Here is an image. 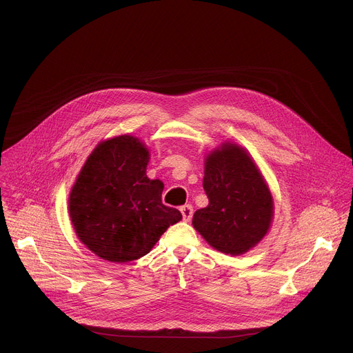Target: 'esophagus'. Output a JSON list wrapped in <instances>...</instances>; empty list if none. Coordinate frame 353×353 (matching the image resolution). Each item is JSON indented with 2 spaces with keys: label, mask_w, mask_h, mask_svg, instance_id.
Listing matches in <instances>:
<instances>
[{
  "label": "esophagus",
  "mask_w": 353,
  "mask_h": 353,
  "mask_svg": "<svg viewBox=\"0 0 353 353\" xmlns=\"http://www.w3.org/2000/svg\"><path fill=\"white\" fill-rule=\"evenodd\" d=\"M180 212L183 215V221L184 222H190V219L192 218V207L190 204H185L180 208Z\"/></svg>",
  "instance_id": "esophagus-1"
}]
</instances>
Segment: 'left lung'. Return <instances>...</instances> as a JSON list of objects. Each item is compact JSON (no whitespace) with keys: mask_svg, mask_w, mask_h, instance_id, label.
Masks as SVG:
<instances>
[{"mask_svg":"<svg viewBox=\"0 0 353 353\" xmlns=\"http://www.w3.org/2000/svg\"><path fill=\"white\" fill-rule=\"evenodd\" d=\"M204 190L210 204L196 210L194 228L222 253L240 256L267 233L272 196L254 162L234 143H223L205 162Z\"/></svg>","mask_w":353,"mask_h":353,"instance_id":"8db88e82","label":"left lung"}]
</instances>
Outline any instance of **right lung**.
<instances>
[{"label": "right lung", "mask_w": 353, "mask_h": 353, "mask_svg": "<svg viewBox=\"0 0 353 353\" xmlns=\"http://www.w3.org/2000/svg\"><path fill=\"white\" fill-rule=\"evenodd\" d=\"M149 152L138 138L108 139L83 165L70 194V216L81 241L99 257L128 263L148 254L181 219L163 205L161 180L146 177Z\"/></svg>", "instance_id": "add662e5"}]
</instances>
